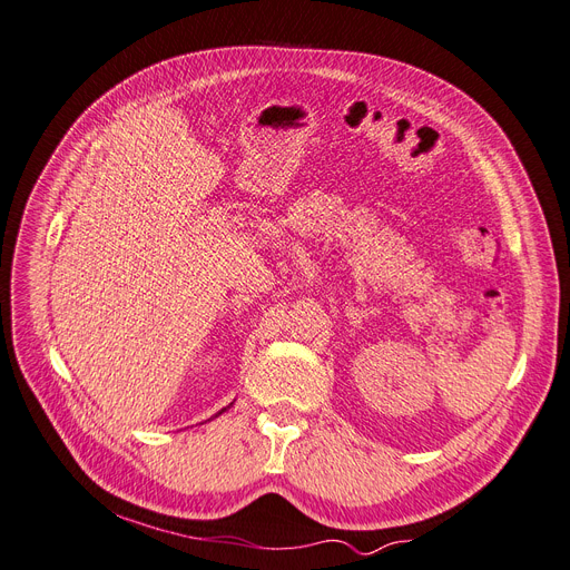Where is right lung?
<instances>
[{"mask_svg": "<svg viewBox=\"0 0 570 570\" xmlns=\"http://www.w3.org/2000/svg\"><path fill=\"white\" fill-rule=\"evenodd\" d=\"M220 412H226V407H224V410H220ZM220 412H218V414H220Z\"/></svg>", "mask_w": 570, "mask_h": 570, "instance_id": "obj_1", "label": "right lung"}]
</instances>
